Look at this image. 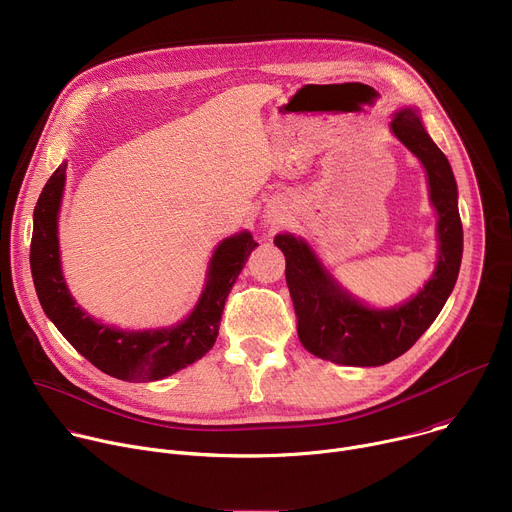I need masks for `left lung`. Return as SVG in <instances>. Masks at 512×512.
<instances>
[{
  "label": "left lung",
  "instance_id": "8db88e82",
  "mask_svg": "<svg viewBox=\"0 0 512 512\" xmlns=\"http://www.w3.org/2000/svg\"><path fill=\"white\" fill-rule=\"evenodd\" d=\"M391 129L425 166L431 202L440 214V261L413 300L393 310L364 308L344 294L304 241L291 235L275 237L285 255V281L300 342L314 356L350 367H379L407 352L442 312L462 263L464 233L448 158L411 109L399 111Z\"/></svg>",
  "mask_w": 512,
  "mask_h": 512
}]
</instances>
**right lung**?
I'll use <instances>...</instances> for the list:
<instances>
[{"label":"right lung","mask_w":512,"mask_h":512,"mask_svg":"<svg viewBox=\"0 0 512 512\" xmlns=\"http://www.w3.org/2000/svg\"><path fill=\"white\" fill-rule=\"evenodd\" d=\"M66 164L46 182L34 208L30 267L42 310L91 364L121 381H158L202 358L214 344L231 289L257 247L249 233L225 239L212 255L208 283L194 312L168 330L121 332L89 318L70 298L60 271L58 208Z\"/></svg>","instance_id":"obj_1"}]
</instances>
